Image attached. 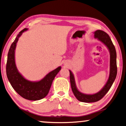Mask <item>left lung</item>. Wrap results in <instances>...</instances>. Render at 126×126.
Segmentation results:
<instances>
[{"mask_svg":"<svg viewBox=\"0 0 126 126\" xmlns=\"http://www.w3.org/2000/svg\"><path fill=\"white\" fill-rule=\"evenodd\" d=\"M94 37L106 45L110 52V74L106 83L99 92L94 94H86L80 92L78 90L76 86L74 76L71 70H69L71 87L74 96L78 101L86 103L95 102L101 99L110 90L117 74L116 50L110 36L105 32L101 30H96L94 32Z\"/></svg>","mask_w":126,"mask_h":126,"instance_id":"1","label":"left lung"}]
</instances>
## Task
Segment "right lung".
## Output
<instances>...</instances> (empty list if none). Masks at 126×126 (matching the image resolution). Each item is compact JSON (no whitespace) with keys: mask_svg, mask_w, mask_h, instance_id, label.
I'll use <instances>...</instances> for the list:
<instances>
[{"mask_svg":"<svg viewBox=\"0 0 126 126\" xmlns=\"http://www.w3.org/2000/svg\"><path fill=\"white\" fill-rule=\"evenodd\" d=\"M28 30L24 28L21 31L11 45L7 57L6 73L11 85L20 95L30 101H37L43 99L48 94L52 82L61 67L59 66L52 70L39 81H29L20 73L15 63V52L19 38Z\"/></svg>","mask_w":126,"mask_h":126,"instance_id":"obj_1","label":"right lung"}]
</instances>
